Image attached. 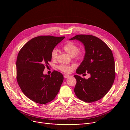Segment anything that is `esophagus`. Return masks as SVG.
Instances as JSON below:
<instances>
[{
    "instance_id": "1",
    "label": "esophagus",
    "mask_w": 130,
    "mask_h": 130,
    "mask_svg": "<svg viewBox=\"0 0 130 130\" xmlns=\"http://www.w3.org/2000/svg\"><path fill=\"white\" fill-rule=\"evenodd\" d=\"M64 77L66 79V78H68V77H69V75H65L64 76Z\"/></svg>"
}]
</instances>
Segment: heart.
I'll return each mask as SVG.
<instances>
[{"instance_id":"heart-1","label":"heart","mask_w":130,"mask_h":130,"mask_svg":"<svg viewBox=\"0 0 130 130\" xmlns=\"http://www.w3.org/2000/svg\"><path fill=\"white\" fill-rule=\"evenodd\" d=\"M63 49L69 54L70 56L74 57L76 59H79L82 56V52L79 50L78 46L71 42H68L64 44L62 47ZM58 51L56 49H53L51 53V57L52 60H56L58 58ZM76 67V64H71L69 65L62 64L58 66V68L66 73H70L72 72Z\"/></svg>"}]
</instances>
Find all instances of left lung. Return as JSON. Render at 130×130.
I'll use <instances>...</instances> for the list:
<instances>
[{
	"label": "left lung",
	"instance_id": "8db88e82",
	"mask_svg": "<svg viewBox=\"0 0 130 130\" xmlns=\"http://www.w3.org/2000/svg\"><path fill=\"white\" fill-rule=\"evenodd\" d=\"M70 40L82 42L85 50L83 61L76 70L79 75L86 71L90 75L88 79L78 75L75 94L86 102H93L102 98L112 87L115 78V62L112 50L101 40L91 35H77Z\"/></svg>",
	"mask_w": 130,
	"mask_h": 130
}]
</instances>
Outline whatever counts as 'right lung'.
<instances>
[{
    "label": "right lung",
    "mask_w": 130,
    "mask_h": 130,
    "mask_svg": "<svg viewBox=\"0 0 130 130\" xmlns=\"http://www.w3.org/2000/svg\"><path fill=\"white\" fill-rule=\"evenodd\" d=\"M64 36H39L28 42L20 50L16 61V79L22 91L32 101L46 104L53 100L59 92L64 77L54 70L44 75L49 67L51 53Z\"/></svg>",
    "instance_id": "obj_1"
}]
</instances>
